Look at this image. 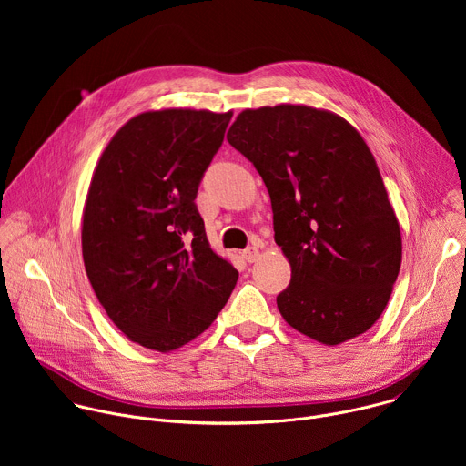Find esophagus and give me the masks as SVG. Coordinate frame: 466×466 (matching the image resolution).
Instances as JSON below:
<instances>
[{"label":"esophagus","mask_w":466,"mask_h":466,"mask_svg":"<svg viewBox=\"0 0 466 466\" xmlns=\"http://www.w3.org/2000/svg\"><path fill=\"white\" fill-rule=\"evenodd\" d=\"M241 256H243V259L245 261H248V263H252V261H256V258L259 256V248L258 247H247L243 252H241Z\"/></svg>","instance_id":"1"}]
</instances>
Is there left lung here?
I'll return each instance as SVG.
<instances>
[{
    "label": "left lung",
    "mask_w": 466,
    "mask_h": 466,
    "mask_svg": "<svg viewBox=\"0 0 466 466\" xmlns=\"http://www.w3.org/2000/svg\"><path fill=\"white\" fill-rule=\"evenodd\" d=\"M227 140L271 197L275 241L291 263L282 317L324 345L363 334L389 302L402 238L360 132L331 112L279 105L243 110Z\"/></svg>",
    "instance_id": "left-lung-1"
}]
</instances>
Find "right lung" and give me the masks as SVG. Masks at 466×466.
I'll return each mask as SVG.
<instances>
[{
	"label": "right lung",
	"mask_w": 466,
	"mask_h": 466,
	"mask_svg": "<svg viewBox=\"0 0 466 466\" xmlns=\"http://www.w3.org/2000/svg\"><path fill=\"white\" fill-rule=\"evenodd\" d=\"M230 117L144 112L96 167L83 214L86 275L112 322L146 349L175 350L203 334L238 282L195 205Z\"/></svg>",
	"instance_id": "obj_1"
}]
</instances>
